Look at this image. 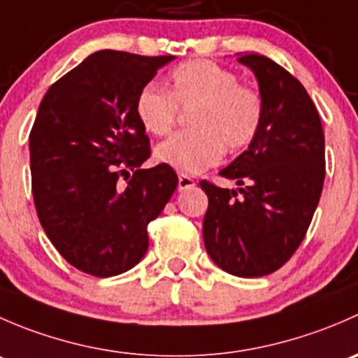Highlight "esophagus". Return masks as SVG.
I'll use <instances>...</instances> for the list:
<instances>
[{
	"label": "esophagus",
	"instance_id": "34e87169",
	"mask_svg": "<svg viewBox=\"0 0 358 358\" xmlns=\"http://www.w3.org/2000/svg\"><path fill=\"white\" fill-rule=\"evenodd\" d=\"M196 185V182H194L190 176L187 175H180L178 176V190H187V189H192V187Z\"/></svg>",
	"mask_w": 358,
	"mask_h": 358
}]
</instances>
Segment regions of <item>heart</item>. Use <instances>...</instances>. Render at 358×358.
<instances>
[{"instance_id": "heart-1", "label": "heart", "mask_w": 358, "mask_h": 358, "mask_svg": "<svg viewBox=\"0 0 358 358\" xmlns=\"http://www.w3.org/2000/svg\"><path fill=\"white\" fill-rule=\"evenodd\" d=\"M178 109L190 110L192 131L178 133L156 147L162 164L196 175L218 164L223 152L244 149L258 133L262 96L239 85V78L211 60H190L169 76L168 92L147 85L140 90L135 114L149 133L164 136L175 128Z\"/></svg>"}]
</instances>
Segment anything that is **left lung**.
<instances>
[{"label":"left lung","mask_w":358,"mask_h":358,"mask_svg":"<svg viewBox=\"0 0 358 358\" xmlns=\"http://www.w3.org/2000/svg\"><path fill=\"white\" fill-rule=\"evenodd\" d=\"M237 62L258 81L263 117L258 133L220 175L239 187L201 182L209 206L202 237L209 258L237 277H262L294 255L313 218L324 176V131L301 83L258 53Z\"/></svg>","instance_id":"8db88e82"}]
</instances>
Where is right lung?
<instances>
[{"label":"right lung","instance_id":"obj_1","mask_svg":"<svg viewBox=\"0 0 358 358\" xmlns=\"http://www.w3.org/2000/svg\"><path fill=\"white\" fill-rule=\"evenodd\" d=\"M173 59L102 50L39 103L29 135L36 211L57 251L90 275H119L145 256L147 225L178 185L168 164L140 169L150 147L135 114L140 90Z\"/></svg>","mask_w":358,"mask_h":358}]
</instances>
